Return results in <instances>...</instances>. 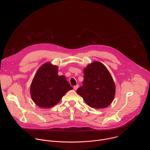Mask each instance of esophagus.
<instances>
[{"label": "esophagus", "mask_w": 150, "mask_h": 150, "mask_svg": "<svg viewBox=\"0 0 150 150\" xmlns=\"http://www.w3.org/2000/svg\"><path fill=\"white\" fill-rule=\"evenodd\" d=\"M78 87H79V85H75V86L74 87V89L75 90H76L78 88Z\"/></svg>", "instance_id": "1"}]
</instances>
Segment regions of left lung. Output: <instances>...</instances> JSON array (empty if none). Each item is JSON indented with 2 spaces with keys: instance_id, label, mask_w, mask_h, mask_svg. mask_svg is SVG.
<instances>
[{
  "instance_id": "obj_1",
  "label": "left lung",
  "mask_w": 150,
  "mask_h": 150,
  "mask_svg": "<svg viewBox=\"0 0 150 150\" xmlns=\"http://www.w3.org/2000/svg\"><path fill=\"white\" fill-rule=\"evenodd\" d=\"M83 81L76 93L90 107L104 109L113 101L116 87L113 78L103 63L95 61L83 69Z\"/></svg>"
}]
</instances>
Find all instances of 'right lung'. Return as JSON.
Masks as SVG:
<instances>
[{"instance_id":"add662e5","label":"right lung","mask_w":150,"mask_h":150,"mask_svg":"<svg viewBox=\"0 0 150 150\" xmlns=\"http://www.w3.org/2000/svg\"><path fill=\"white\" fill-rule=\"evenodd\" d=\"M58 67L50 62L41 65L30 86V94L35 104L41 108H51L62 97L73 89L65 76L58 75Z\"/></svg>"}]
</instances>
